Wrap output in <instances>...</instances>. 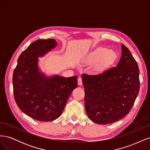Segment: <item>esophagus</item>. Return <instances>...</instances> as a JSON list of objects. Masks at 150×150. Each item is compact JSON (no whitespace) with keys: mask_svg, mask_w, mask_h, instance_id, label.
Segmentation results:
<instances>
[{"mask_svg":"<svg viewBox=\"0 0 150 150\" xmlns=\"http://www.w3.org/2000/svg\"><path fill=\"white\" fill-rule=\"evenodd\" d=\"M78 83L79 86H81L83 84V82H82V79H81V78H78Z\"/></svg>","mask_w":150,"mask_h":150,"instance_id":"34e87169","label":"esophagus"}]
</instances>
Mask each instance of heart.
<instances>
[{
    "mask_svg": "<svg viewBox=\"0 0 150 150\" xmlns=\"http://www.w3.org/2000/svg\"><path fill=\"white\" fill-rule=\"evenodd\" d=\"M116 59L117 54L113 50L101 47L90 53L84 59V62L88 64L97 62L96 68L101 70L111 66Z\"/></svg>",
    "mask_w": 150,
    "mask_h": 150,
    "instance_id": "1",
    "label": "heart"
}]
</instances>
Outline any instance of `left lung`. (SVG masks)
<instances>
[{"instance_id": "left-lung-1", "label": "left lung", "mask_w": 150, "mask_h": 150, "mask_svg": "<svg viewBox=\"0 0 150 150\" xmlns=\"http://www.w3.org/2000/svg\"><path fill=\"white\" fill-rule=\"evenodd\" d=\"M117 66L98 75L82 74L84 105L91 120L106 125L121 120L130 111L139 90V71L129 50L121 44Z\"/></svg>"}]
</instances>
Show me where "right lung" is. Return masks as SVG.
<instances>
[{
  "instance_id": "obj_1",
  "label": "right lung",
  "mask_w": 150,
  "mask_h": 150,
  "mask_svg": "<svg viewBox=\"0 0 150 150\" xmlns=\"http://www.w3.org/2000/svg\"><path fill=\"white\" fill-rule=\"evenodd\" d=\"M57 46L53 39L35 40L21 53L13 72L17 105L25 114L40 121L58 118L72 91L78 86L77 76H47L39 66V57L46 55Z\"/></svg>"
}]
</instances>
